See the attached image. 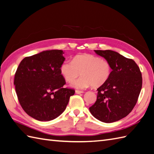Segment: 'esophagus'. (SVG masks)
Instances as JSON below:
<instances>
[{
	"label": "esophagus",
	"mask_w": 154,
	"mask_h": 154,
	"mask_svg": "<svg viewBox=\"0 0 154 154\" xmlns=\"http://www.w3.org/2000/svg\"><path fill=\"white\" fill-rule=\"evenodd\" d=\"M83 91H80V90H76V94H80V93H83Z\"/></svg>",
	"instance_id": "esophagus-1"
}]
</instances>
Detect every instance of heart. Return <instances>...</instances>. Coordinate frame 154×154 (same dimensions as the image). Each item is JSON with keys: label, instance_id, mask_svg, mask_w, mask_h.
<instances>
[{"label": "heart", "instance_id": "obj_1", "mask_svg": "<svg viewBox=\"0 0 154 154\" xmlns=\"http://www.w3.org/2000/svg\"><path fill=\"white\" fill-rule=\"evenodd\" d=\"M60 72L65 80L72 82L80 73L82 76L71 84L77 89H85L89 86L100 87L109 79L112 72L110 62L92 54H80L73 58L72 61L62 63Z\"/></svg>", "mask_w": 154, "mask_h": 154}]
</instances>
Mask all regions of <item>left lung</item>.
Here are the masks:
<instances>
[{
	"instance_id": "8db88e82",
	"label": "left lung",
	"mask_w": 154,
	"mask_h": 154,
	"mask_svg": "<svg viewBox=\"0 0 154 154\" xmlns=\"http://www.w3.org/2000/svg\"><path fill=\"white\" fill-rule=\"evenodd\" d=\"M110 62L112 72L105 84L97 89V98L89 108L91 114L104 123L118 121L136 105L142 84L139 67L133 59L112 50H94Z\"/></svg>"
}]
</instances>
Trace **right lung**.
Listing matches in <instances>:
<instances>
[{"mask_svg": "<svg viewBox=\"0 0 154 154\" xmlns=\"http://www.w3.org/2000/svg\"><path fill=\"white\" fill-rule=\"evenodd\" d=\"M62 50L44 51L25 57L15 74L14 84L23 110L38 121H50L61 115L74 89L66 84L60 72L65 61Z\"/></svg>", "mask_w": 154, "mask_h": 154, "instance_id": "right-lung-1", "label": "right lung"}]
</instances>
